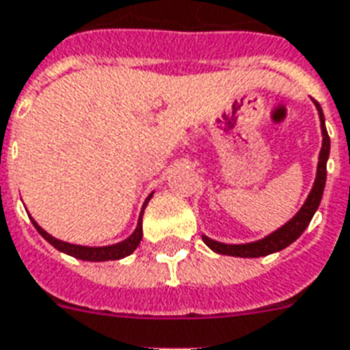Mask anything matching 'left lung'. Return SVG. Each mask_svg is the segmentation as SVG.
Segmentation results:
<instances>
[{
    "mask_svg": "<svg viewBox=\"0 0 350 350\" xmlns=\"http://www.w3.org/2000/svg\"><path fill=\"white\" fill-rule=\"evenodd\" d=\"M317 110H319V120H321V133H323V147L319 153V162H317V175H315L314 188L310 191L306 203L303 204V208L299 210L290 221L282 225V227L275 230L273 234L265 236L264 240L253 241V243H240V245H230V243H221V241L210 240L206 236H203V241L206 245L219 254H228V256H240V258H258V256H265V254L277 253L282 251L284 247L303 234L304 228L308 227L312 217H314L315 210L319 208L321 203L323 190H325V183H327V159L330 153V138H328L327 127H325V116L317 101H314Z\"/></svg>",
    "mask_w": 350,
    "mask_h": 350,
    "instance_id": "obj_1",
    "label": "left lung"
}]
</instances>
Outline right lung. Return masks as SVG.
I'll list each match as a JSON object with an SVG mask.
<instances>
[{"label": "right lung", "mask_w": 350, "mask_h": 350, "mask_svg": "<svg viewBox=\"0 0 350 350\" xmlns=\"http://www.w3.org/2000/svg\"><path fill=\"white\" fill-rule=\"evenodd\" d=\"M153 196V193H151ZM151 196L147 197L146 203H144V208H146V204L149 203V199ZM144 208H142V214H140V219H138V225H136V230L133 234L129 236L127 240L120 241V243H114V245H107V247H85V245H73V243H68V241H62V240H57L53 238L51 234H47L46 230L35 221V219H31L35 228L40 232L44 238H46L55 249H59L60 253H66L73 256V258H79V260H88V262H107V260H120V258H125L129 254L135 251L136 247L140 245L142 241V215H144Z\"/></svg>", "instance_id": "right-lung-1"}]
</instances>
